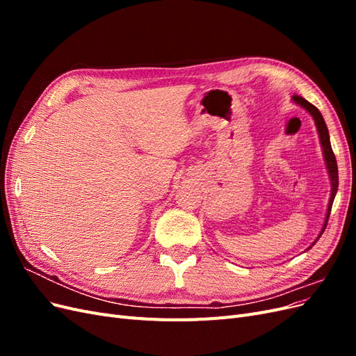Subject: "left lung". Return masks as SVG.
<instances>
[{"instance_id": "8db88e82", "label": "left lung", "mask_w": 356, "mask_h": 356, "mask_svg": "<svg viewBox=\"0 0 356 356\" xmlns=\"http://www.w3.org/2000/svg\"><path fill=\"white\" fill-rule=\"evenodd\" d=\"M293 99H294V102H297L298 105L303 106V108L307 110L310 113V115L314 117L316 129H318V134H319V139H321L322 152H324V157H325V163H327V169H328V174H330V179H331V187H332L331 188V197H330V203H328V211H327V218H325V222H324V227H322V230H321V234H322V233H324L325 227H327V224H328L332 202H334V197H336V193H337V188H339L337 160H336V156H334V153H332V148H331V144H330V135H328L327 124L324 122V117H322V114L319 113V110L316 108L315 105H312L310 102H307L305 98H301V96H298V95H294ZM321 234L318 236V239L321 238ZM316 241L312 243V245H315Z\"/></svg>"}]
</instances>
